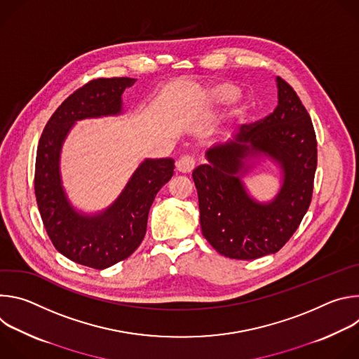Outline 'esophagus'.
I'll return each mask as SVG.
<instances>
[{"mask_svg": "<svg viewBox=\"0 0 359 359\" xmlns=\"http://www.w3.org/2000/svg\"><path fill=\"white\" fill-rule=\"evenodd\" d=\"M196 161L191 156H182L177 162H176V170L180 173H190L194 169Z\"/></svg>", "mask_w": 359, "mask_h": 359, "instance_id": "1", "label": "esophagus"}]
</instances>
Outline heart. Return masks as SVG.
Masks as SVG:
<instances>
[{
  "mask_svg": "<svg viewBox=\"0 0 359 359\" xmlns=\"http://www.w3.org/2000/svg\"><path fill=\"white\" fill-rule=\"evenodd\" d=\"M216 95L219 99L222 100H227L230 97H233L236 95V88L234 86H230V85H223V86H219L216 89Z\"/></svg>",
  "mask_w": 359,
  "mask_h": 359,
  "instance_id": "obj_1",
  "label": "heart"
}]
</instances>
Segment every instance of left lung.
<instances>
[{
  "instance_id": "left-lung-1",
  "label": "left lung",
  "mask_w": 359,
  "mask_h": 359,
  "mask_svg": "<svg viewBox=\"0 0 359 359\" xmlns=\"http://www.w3.org/2000/svg\"><path fill=\"white\" fill-rule=\"evenodd\" d=\"M278 105L264 119L243 125L233 140L210 147L208 163L193 170L201 233L230 259L254 260L277 252L310 208L317 169V137L295 90L277 78ZM266 154L282 168L283 186L270 203L243 189L247 157Z\"/></svg>"
}]
</instances>
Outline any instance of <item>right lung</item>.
<instances>
[{
	"label": "right lung",
	"instance_id": "add662e5",
	"mask_svg": "<svg viewBox=\"0 0 359 359\" xmlns=\"http://www.w3.org/2000/svg\"><path fill=\"white\" fill-rule=\"evenodd\" d=\"M133 78H99L69 95L49 118L36 150L35 197L45 230L67 259L96 270L108 269L140 245L147 215L175 169L173 159H146L114 204L96 216L78 213L64 191L60 173L62 143L76 121L119 115L122 93Z\"/></svg>",
	"mask_w": 359,
	"mask_h": 359
}]
</instances>
